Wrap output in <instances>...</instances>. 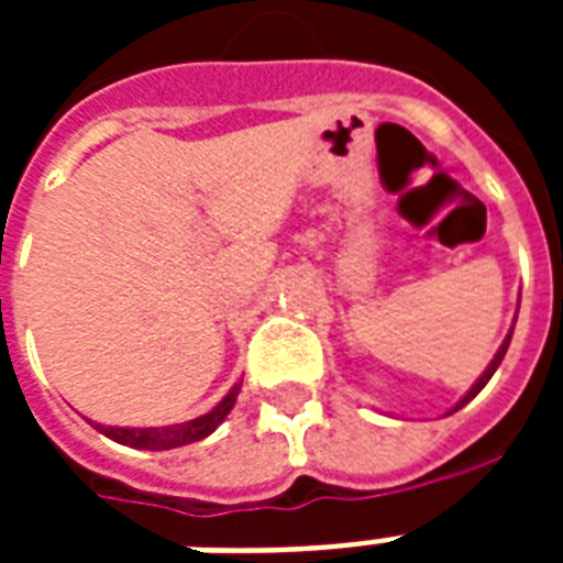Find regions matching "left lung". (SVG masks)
<instances>
[{
    "mask_svg": "<svg viewBox=\"0 0 563 563\" xmlns=\"http://www.w3.org/2000/svg\"><path fill=\"white\" fill-rule=\"evenodd\" d=\"M511 333H515V327H511ZM511 333H508V335H506V342L499 344V351H497V356H494V362H490L488 368H485V374H482V376H479V379H476V385H473L471 391L464 394L462 400L455 402V409H453V411H459V409H462L464 402H471V400H473V397H476V394H479V391H482V388H485V385H488V379H490V376H494V371H497V368H499V362H503V356H506V351H508V344H511Z\"/></svg>",
    "mask_w": 563,
    "mask_h": 563,
    "instance_id": "8db88e82",
    "label": "left lung"
}]
</instances>
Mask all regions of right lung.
I'll return each mask as SVG.
<instances>
[{
	"label": "right lung",
	"mask_w": 563,
	"mask_h": 563,
	"mask_svg": "<svg viewBox=\"0 0 563 563\" xmlns=\"http://www.w3.org/2000/svg\"><path fill=\"white\" fill-rule=\"evenodd\" d=\"M239 385L230 388L228 397H224L216 409L201 415V418L187 420V423H175V427H148V429L101 427V423H92V427L99 429V432H104L110 441L134 446V450H175V446H187V444H195V441H201V438H207L210 432H216V427H219L221 420L228 418V411L233 409V402H236Z\"/></svg>",
	"instance_id": "add662e5"
}]
</instances>
